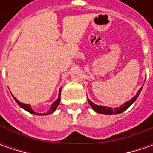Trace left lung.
<instances>
[{
	"label": "left lung",
	"instance_id": "1",
	"mask_svg": "<svg viewBox=\"0 0 153 153\" xmlns=\"http://www.w3.org/2000/svg\"><path fill=\"white\" fill-rule=\"evenodd\" d=\"M141 89H142V88L140 89L137 93V94L134 96V97L133 98L132 100H130L129 101H128L125 104H123V105H122L120 107H117V108H111V107H105V106H100V105H95V104H94V103L90 101L89 100H88V103L90 104V105L92 106V108L94 109L96 112L98 113H101V114H105V115H112V114H119L121 112H123V111H124L126 109H128L131 105H132L133 103L135 101V100L137 99V97L139 96V94H140V93L141 91Z\"/></svg>",
	"mask_w": 153,
	"mask_h": 153
}]
</instances>
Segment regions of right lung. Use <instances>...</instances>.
<instances>
[{"label":"right lung","instance_id":"obj_1","mask_svg":"<svg viewBox=\"0 0 153 153\" xmlns=\"http://www.w3.org/2000/svg\"><path fill=\"white\" fill-rule=\"evenodd\" d=\"M14 100H15V101L18 103V105H19L20 107H22L23 109H25V111H29V112H30V113H32V114L40 115L39 113H37V112H36V111H33L32 108H31V106H30V105H29V104H23V103L19 102V100H18L16 98H14ZM59 102H60V90H59V95L58 100L52 104V105H51V108L49 109V111H48V112H46V113H43V115H49V114H51V113H53V111H54L56 110L57 106L59 105Z\"/></svg>","mask_w":153,"mask_h":153}]
</instances>
